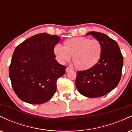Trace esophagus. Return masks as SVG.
<instances>
[{
    "label": "esophagus",
    "mask_w": 132,
    "mask_h": 132,
    "mask_svg": "<svg viewBox=\"0 0 132 132\" xmlns=\"http://www.w3.org/2000/svg\"><path fill=\"white\" fill-rule=\"evenodd\" d=\"M72 69H71V68L67 67V68H66V72H69V71H72Z\"/></svg>",
    "instance_id": "34e87169"
}]
</instances>
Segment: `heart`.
<instances>
[{
  "instance_id": "1",
  "label": "heart",
  "mask_w": 132,
  "mask_h": 132,
  "mask_svg": "<svg viewBox=\"0 0 132 132\" xmlns=\"http://www.w3.org/2000/svg\"><path fill=\"white\" fill-rule=\"evenodd\" d=\"M54 54L61 64L72 61L77 69L87 70L93 68L99 62L102 53L101 43L97 40L86 37H76L64 42V46L56 45Z\"/></svg>"
}]
</instances>
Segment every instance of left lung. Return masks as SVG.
I'll return each instance as SVG.
<instances>
[{"instance_id":"1","label":"left lung","mask_w":132,"mask_h":132,"mask_svg":"<svg viewBox=\"0 0 132 132\" xmlns=\"http://www.w3.org/2000/svg\"><path fill=\"white\" fill-rule=\"evenodd\" d=\"M101 43L102 53L95 66L89 69L78 71L76 86L82 95L94 98L102 96L116 87L122 75L123 58L118 43L102 33L90 31Z\"/></svg>"}]
</instances>
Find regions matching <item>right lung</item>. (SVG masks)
Returning <instances> with one entry per match:
<instances>
[{
  "label": "right lung",
  "instance_id": "obj_1",
  "mask_svg": "<svg viewBox=\"0 0 132 132\" xmlns=\"http://www.w3.org/2000/svg\"><path fill=\"white\" fill-rule=\"evenodd\" d=\"M61 38L45 33L32 36L15 49L9 78L15 93L24 102L40 104L52 98L57 79L66 67L55 60L54 47Z\"/></svg>",
  "mask_w": 132,
  "mask_h": 132
}]
</instances>
